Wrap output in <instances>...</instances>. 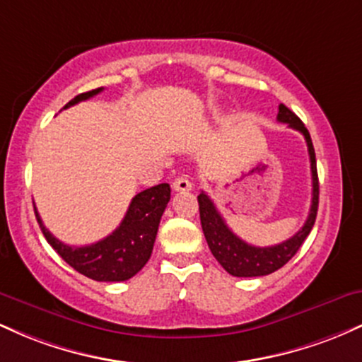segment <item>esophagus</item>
I'll return each mask as SVG.
<instances>
[{
    "mask_svg": "<svg viewBox=\"0 0 362 362\" xmlns=\"http://www.w3.org/2000/svg\"><path fill=\"white\" fill-rule=\"evenodd\" d=\"M172 187H173V190H175V192H189V190L192 189V182L189 180V177H187V175H180V177H177L175 180H173Z\"/></svg>",
    "mask_w": 362,
    "mask_h": 362,
    "instance_id": "esophagus-1",
    "label": "esophagus"
}]
</instances>
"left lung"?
<instances>
[{
  "instance_id": "left-lung-1",
  "label": "left lung",
  "mask_w": 362,
  "mask_h": 362,
  "mask_svg": "<svg viewBox=\"0 0 362 362\" xmlns=\"http://www.w3.org/2000/svg\"><path fill=\"white\" fill-rule=\"evenodd\" d=\"M277 120L282 124H288L289 127L300 131L306 139L308 146L310 163H311V182H313V194H311V207L310 214L305 224L296 235L291 236L289 240L272 247H253V245L243 242L240 236L224 223L223 216L216 209L214 202L211 201L209 195L201 192L197 195L199 201V214H201L202 231H204L206 242L209 245V250L213 252L214 259L223 265L228 274L235 277H260L267 274L276 272L282 265H286L293 259L294 253L300 250L306 236L310 235L313 228L315 219H317L318 211V173H317V158H315L313 143H311L308 129L301 122L294 112H291L284 103L279 105V114Z\"/></svg>"
}]
</instances>
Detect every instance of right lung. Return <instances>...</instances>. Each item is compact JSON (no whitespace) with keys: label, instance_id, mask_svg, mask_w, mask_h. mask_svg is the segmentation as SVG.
<instances>
[{"label":"right lung","instance_id":"obj_1","mask_svg":"<svg viewBox=\"0 0 362 362\" xmlns=\"http://www.w3.org/2000/svg\"><path fill=\"white\" fill-rule=\"evenodd\" d=\"M97 88L80 93L64 105H76L100 93ZM170 185L160 184L134 195L124 216L122 223L109 236L97 243L85 247H71L59 242L44 226L42 219L35 209L37 221L49 245L61 255V259L83 276L100 282H120L131 279L146 265L155 245L161 214L170 201Z\"/></svg>","mask_w":362,"mask_h":362}]
</instances>
